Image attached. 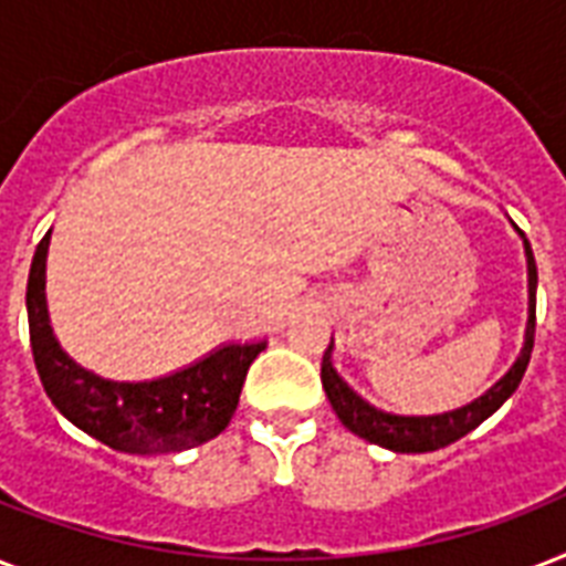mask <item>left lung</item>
<instances>
[{
	"label": "left lung",
	"mask_w": 566,
	"mask_h": 566,
	"mask_svg": "<svg viewBox=\"0 0 566 566\" xmlns=\"http://www.w3.org/2000/svg\"><path fill=\"white\" fill-rule=\"evenodd\" d=\"M523 243H526L528 261V326L526 344L520 349V358L514 361V367H511L488 394L473 399V402L464 405V408H455V411L447 413H431V417H399V413L378 411L370 402H364L361 396L355 394L353 387L337 376L332 361L323 358L319 378H323V387H326L328 402H332V408H335V413L340 417V422H344L346 429L353 431V434H358V438L370 440L376 447L394 449V452H434V449L449 447V443H455V440H461L464 434H470L475 426H482V422L488 420L514 390H517V385L523 381V373H526L528 367V358H532V346H535L537 291V266L526 234H523Z\"/></svg>",
	"instance_id": "obj_1"
}]
</instances>
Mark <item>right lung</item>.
<instances>
[{
  "instance_id": "add662e5",
  "label": "right lung",
  "mask_w": 566,
  "mask_h": 566,
  "mask_svg": "<svg viewBox=\"0 0 566 566\" xmlns=\"http://www.w3.org/2000/svg\"><path fill=\"white\" fill-rule=\"evenodd\" d=\"M49 234L31 258L25 308L43 390L66 420L128 455H164L217 438L234 417L240 387L261 344L220 346L202 361L153 381H108L61 349L46 311Z\"/></svg>"
}]
</instances>
